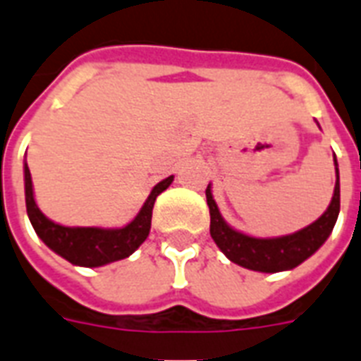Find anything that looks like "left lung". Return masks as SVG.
Returning <instances> with one entry per match:
<instances>
[{
	"mask_svg": "<svg viewBox=\"0 0 361 361\" xmlns=\"http://www.w3.org/2000/svg\"><path fill=\"white\" fill-rule=\"evenodd\" d=\"M335 171H337V183H335L333 200L327 211L310 226H306L295 234L281 235V238H251V235L230 228L219 213L215 200L211 196V186H207L205 196H207L211 215V238L215 240L219 249L228 257L230 261L243 268H249V270L274 274L299 267L300 262L306 261L310 255H314L322 247V243L329 238L333 226L337 222L338 209H341L337 159H335Z\"/></svg>",
	"mask_w": 361,
	"mask_h": 361,
	"instance_id": "left-lung-1",
	"label": "left lung"
}]
</instances>
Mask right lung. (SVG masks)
Listing matches in <instances>:
<instances>
[{
	"mask_svg": "<svg viewBox=\"0 0 361 361\" xmlns=\"http://www.w3.org/2000/svg\"><path fill=\"white\" fill-rule=\"evenodd\" d=\"M173 183V177L158 183L152 188L150 196L135 216L123 228H70L56 222L49 221L43 215L34 200L32 190V177H30L28 165H24V190H26V211L30 222L36 230V234L43 240V243L51 247L55 253L64 257L68 262L78 267H102L108 262L121 261L139 249V245L148 238L152 224V209L156 197Z\"/></svg>",
	"mask_w": 361,
	"mask_h": 361,
	"instance_id": "right-lung-1",
	"label": "right lung"
}]
</instances>
